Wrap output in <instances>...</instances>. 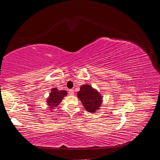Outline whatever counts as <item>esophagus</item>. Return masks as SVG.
<instances>
[{
  "label": "esophagus",
  "instance_id": "34e87169",
  "mask_svg": "<svg viewBox=\"0 0 160 160\" xmlns=\"http://www.w3.org/2000/svg\"><path fill=\"white\" fill-rule=\"evenodd\" d=\"M69 94L70 95H74V90H72V89L69 90Z\"/></svg>",
  "mask_w": 160,
  "mask_h": 160
}]
</instances>
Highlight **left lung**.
I'll use <instances>...</instances> for the list:
<instances>
[{
  "instance_id": "8db88e82",
  "label": "left lung",
  "mask_w": 160,
  "mask_h": 160,
  "mask_svg": "<svg viewBox=\"0 0 160 160\" xmlns=\"http://www.w3.org/2000/svg\"><path fill=\"white\" fill-rule=\"evenodd\" d=\"M77 97L85 109L91 113H95L102 103V96L89 85H81L80 91L77 93Z\"/></svg>"
}]
</instances>
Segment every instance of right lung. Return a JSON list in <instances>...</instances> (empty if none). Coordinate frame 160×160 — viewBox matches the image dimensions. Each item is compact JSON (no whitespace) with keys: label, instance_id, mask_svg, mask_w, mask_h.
<instances>
[{"label":"right lung","instance_id":"add662e5","mask_svg":"<svg viewBox=\"0 0 160 160\" xmlns=\"http://www.w3.org/2000/svg\"><path fill=\"white\" fill-rule=\"evenodd\" d=\"M67 95V93L65 90L60 91L58 90L57 88H52L47 101L48 106H49L50 109L57 107Z\"/></svg>","mask_w":160,"mask_h":160}]
</instances>
